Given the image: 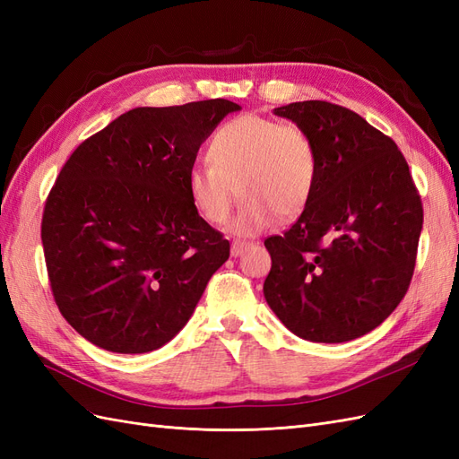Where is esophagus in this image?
Returning <instances> with one entry per match:
<instances>
[{"label":"esophagus","instance_id":"esophagus-1","mask_svg":"<svg viewBox=\"0 0 459 459\" xmlns=\"http://www.w3.org/2000/svg\"><path fill=\"white\" fill-rule=\"evenodd\" d=\"M253 247V243H248V241H233L231 243V256H241L247 248H251Z\"/></svg>","mask_w":459,"mask_h":459}]
</instances>
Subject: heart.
<instances>
[{
  "instance_id": "b5f03b06",
  "label": "heart",
  "mask_w": 459,
  "mask_h": 459,
  "mask_svg": "<svg viewBox=\"0 0 459 459\" xmlns=\"http://www.w3.org/2000/svg\"><path fill=\"white\" fill-rule=\"evenodd\" d=\"M210 162L186 174V193L195 212L212 226L226 224L245 197L231 231L256 235L277 216L293 220L307 211L319 178V157L310 134L297 124L245 115L220 126L208 145Z\"/></svg>"
}]
</instances>
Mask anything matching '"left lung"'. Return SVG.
I'll use <instances>...</instances> for the list:
<instances>
[{"mask_svg":"<svg viewBox=\"0 0 459 459\" xmlns=\"http://www.w3.org/2000/svg\"><path fill=\"white\" fill-rule=\"evenodd\" d=\"M316 143L314 197L290 230L264 241V297L281 324L312 342H344L381 325L410 287L421 197L396 143L354 110L327 101L273 108Z\"/></svg>","mask_w":459,"mask_h":459,"instance_id":"left-lung-1","label":"left lung"}]
</instances>
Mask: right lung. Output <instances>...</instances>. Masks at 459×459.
<instances>
[{"label":"right lung","mask_w":459,"mask_h":459,"mask_svg":"<svg viewBox=\"0 0 459 459\" xmlns=\"http://www.w3.org/2000/svg\"><path fill=\"white\" fill-rule=\"evenodd\" d=\"M228 100L137 107L82 142L51 187L41 243L53 299L82 337L118 354L174 339L230 241L195 212L186 174Z\"/></svg>","instance_id":"obj_1"}]
</instances>
